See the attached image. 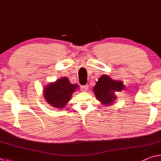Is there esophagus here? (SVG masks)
I'll return each instance as SVG.
<instances>
[{
	"label": "esophagus",
	"mask_w": 161,
	"mask_h": 161,
	"mask_svg": "<svg viewBox=\"0 0 161 161\" xmlns=\"http://www.w3.org/2000/svg\"><path fill=\"white\" fill-rule=\"evenodd\" d=\"M88 85H86V86H81V90L83 91V92H86V91L88 90Z\"/></svg>",
	"instance_id": "obj_1"
}]
</instances>
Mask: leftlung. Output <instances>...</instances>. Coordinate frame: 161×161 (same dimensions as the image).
Segmentation results:
<instances>
[{"instance_id": "1", "label": "left lung", "mask_w": 161, "mask_h": 161, "mask_svg": "<svg viewBox=\"0 0 161 161\" xmlns=\"http://www.w3.org/2000/svg\"><path fill=\"white\" fill-rule=\"evenodd\" d=\"M125 85L123 82L114 80L107 75H102L94 87L93 91L95 96L102 104L104 105H111L116 99L115 92H120L122 90Z\"/></svg>"}]
</instances>
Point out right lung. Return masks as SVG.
<instances>
[{
    "mask_svg": "<svg viewBox=\"0 0 161 161\" xmlns=\"http://www.w3.org/2000/svg\"><path fill=\"white\" fill-rule=\"evenodd\" d=\"M78 88L77 84H71L66 77L57 80L44 87L43 95L51 107L64 108L71 99L73 92Z\"/></svg>",
    "mask_w": 161,
    "mask_h": 161,
    "instance_id": "1",
    "label": "right lung"
}]
</instances>
